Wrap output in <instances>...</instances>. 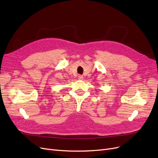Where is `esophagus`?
I'll list each match as a JSON object with an SVG mask.
<instances>
[{
    "mask_svg": "<svg viewBox=\"0 0 158 158\" xmlns=\"http://www.w3.org/2000/svg\"><path fill=\"white\" fill-rule=\"evenodd\" d=\"M78 78L79 80H83V78H84L83 76H81V75H78Z\"/></svg>",
    "mask_w": 158,
    "mask_h": 158,
    "instance_id": "1",
    "label": "esophagus"
}]
</instances>
